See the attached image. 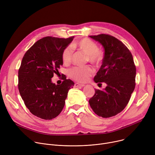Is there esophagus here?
<instances>
[{
	"mask_svg": "<svg viewBox=\"0 0 155 155\" xmlns=\"http://www.w3.org/2000/svg\"><path fill=\"white\" fill-rule=\"evenodd\" d=\"M74 86H75V87H83L85 86V85H83V84H80V83H75Z\"/></svg>",
	"mask_w": 155,
	"mask_h": 155,
	"instance_id": "34e87169",
	"label": "esophagus"
}]
</instances>
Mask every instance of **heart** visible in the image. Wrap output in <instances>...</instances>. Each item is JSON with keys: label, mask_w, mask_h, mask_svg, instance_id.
<instances>
[{"label": "heart", "mask_w": 155, "mask_h": 155, "mask_svg": "<svg viewBox=\"0 0 155 155\" xmlns=\"http://www.w3.org/2000/svg\"><path fill=\"white\" fill-rule=\"evenodd\" d=\"M73 49H77L87 55V61L94 64H100L103 59V52L99 49L98 45L93 40L85 38L72 45ZM72 49L68 46L62 52V60L65 65L70 64L72 59ZM94 72L91 65L75 67L68 71L69 77L78 82H85Z\"/></svg>", "instance_id": "b5f03b06"}]
</instances>
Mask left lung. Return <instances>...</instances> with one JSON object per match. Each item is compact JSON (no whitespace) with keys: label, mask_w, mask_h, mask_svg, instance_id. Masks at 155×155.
Returning <instances> with one entry per match:
<instances>
[{"label":"left lung","mask_w":155,"mask_h":155,"mask_svg":"<svg viewBox=\"0 0 155 155\" xmlns=\"http://www.w3.org/2000/svg\"><path fill=\"white\" fill-rule=\"evenodd\" d=\"M90 37L104 48L103 64L94 78L96 83L104 82V90H95L89 100L90 105L98 116H114L127 105L135 87L136 67L133 56L127 46L116 38L100 34Z\"/></svg>","instance_id":"8db88e82"}]
</instances>
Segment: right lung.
<instances>
[{
  "mask_svg": "<svg viewBox=\"0 0 155 155\" xmlns=\"http://www.w3.org/2000/svg\"><path fill=\"white\" fill-rule=\"evenodd\" d=\"M74 36H46L37 41L25 54L18 70V87L26 107L43 119L57 117L63 109L68 90L74 83L62 77L60 85L51 81L63 65L62 52Z\"/></svg>",
  "mask_w": 155,
  "mask_h": 155,
  "instance_id": "add662e5",
  "label": "right lung"
}]
</instances>
